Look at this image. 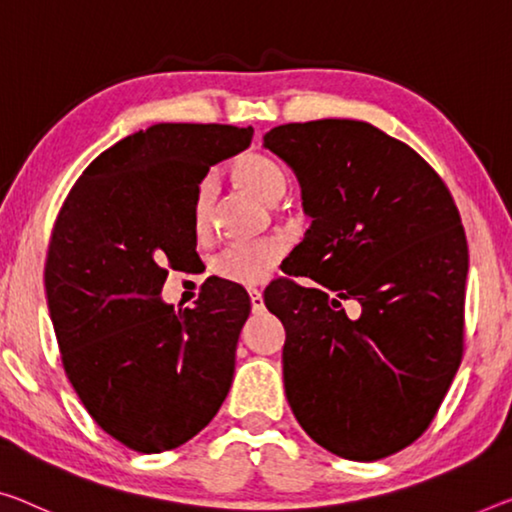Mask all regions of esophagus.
<instances>
[{
    "label": "esophagus",
    "mask_w": 512,
    "mask_h": 512,
    "mask_svg": "<svg viewBox=\"0 0 512 512\" xmlns=\"http://www.w3.org/2000/svg\"><path fill=\"white\" fill-rule=\"evenodd\" d=\"M249 297H251V311L263 313L265 311V302H263L261 290H249Z\"/></svg>",
    "instance_id": "1"
}]
</instances>
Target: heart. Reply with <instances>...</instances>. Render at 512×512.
I'll return each instance as SVG.
<instances>
[{"label": "heart", "mask_w": 512, "mask_h": 512, "mask_svg": "<svg viewBox=\"0 0 512 512\" xmlns=\"http://www.w3.org/2000/svg\"><path fill=\"white\" fill-rule=\"evenodd\" d=\"M233 176L247 192L258 196L263 203H270V206L281 201V196L286 194L288 187L283 169L272 157L261 153H247L238 157V162L233 164ZM215 194V178H203L194 196V226L199 233H203L210 226ZM279 256L281 245L277 240L238 242V245L224 247L212 258V272L219 279L238 283V286H258V283H263L270 277V270L279 261Z\"/></svg>", "instance_id": "obj_1"}]
</instances>
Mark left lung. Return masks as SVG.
<instances>
[{"mask_svg":"<svg viewBox=\"0 0 512 512\" xmlns=\"http://www.w3.org/2000/svg\"><path fill=\"white\" fill-rule=\"evenodd\" d=\"M311 226L265 306L286 329L283 387L313 442L371 462L412 444L462 357L469 251L458 208L403 141L364 121L272 128ZM355 299L360 316L340 306Z\"/></svg>","mask_w":512,"mask_h":512,"instance_id":"obj_1","label":"left lung"}]
</instances>
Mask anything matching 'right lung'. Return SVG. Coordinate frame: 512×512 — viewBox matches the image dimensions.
<instances>
[{
	"label": "right lung",
	"mask_w": 512,
	"mask_h": 512,
	"mask_svg": "<svg viewBox=\"0 0 512 512\" xmlns=\"http://www.w3.org/2000/svg\"><path fill=\"white\" fill-rule=\"evenodd\" d=\"M251 135L217 123L139 130L86 167L54 224L45 293L61 361L93 421L132 451L190 442L231 389L247 290L210 279L183 311L160 293L164 267L199 261L201 180Z\"/></svg>",
	"instance_id": "add662e5"
}]
</instances>
